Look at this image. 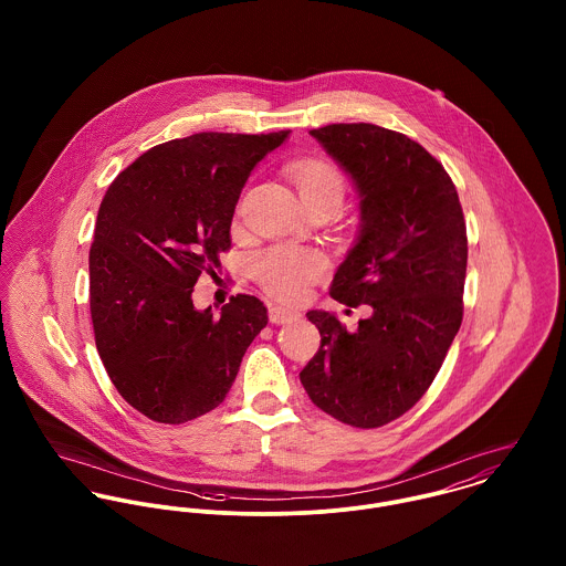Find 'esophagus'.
<instances>
[{"label":"esophagus","mask_w":566,"mask_h":566,"mask_svg":"<svg viewBox=\"0 0 566 566\" xmlns=\"http://www.w3.org/2000/svg\"><path fill=\"white\" fill-rule=\"evenodd\" d=\"M296 314L292 310H285V307H270V323L272 324H285L290 323Z\"/></svg>","instance_id":"esophagus-1"}]
</instances>
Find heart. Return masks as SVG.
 I'll use <instances>...</instances> for the list:
<instances>
[{"label": "heart", "mask_w": 566, "mask_h": 566, "mask_svg": "<svg viewBox=\"0 0 566 566\" xmlns=\"http://www.w3.org/2000/svg\"><path fill=\"white\" fill-rule=\"evenodd\" d=\"M290 176L307 207L344 198V176L333 163L307 159L290 165ZM326 261L318 250L310 248H270L252 259L256 283L279 301H294L305 292V285L324 270Z\"/></svg>", "instance_id": "obj_1"}]
</instances>
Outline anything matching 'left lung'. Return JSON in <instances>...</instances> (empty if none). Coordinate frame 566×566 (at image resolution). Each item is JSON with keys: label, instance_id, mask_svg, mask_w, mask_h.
Masks as SVG:
<instances>
[{"label": "left lung", "instance_id": "8db88e82", "mask_svg": "<svg viewBox=\"0 0 566 566\" xmlns=\"http://www.w3.org/2000/svg\"><path fill=\"white\" fill-rule=\"evenodd\" d=\"M310 135L359 198V231L331 296L370 316L348 331L331 312H310L323 339L301 384L333 418L375 429L418 403L460 331L464 213L444 167L401 133L331 124Z\"/></svg>", "mask_w": 566, "mask_h": 566}]
</instances>
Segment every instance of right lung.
<instances>
[{"label": "right lung", "instance_id": "add662e5", "mask_svg": "<svg viewBox=\"0 0 566 566\" xmlns=\"http://www.w3.org/2000/svg\"><path fill=\"white\" fill-rule=\"evenodd\" d=\"M287 137L165 142L128 165L99 205L88 252L95 346L117 392L150 420L180 424L216 409L268 324L254 296L238 294L213 316L193 307L191 292L231 248L250 171Z\"/></svg>", "mask_w": 566, "mask_h": 566}]
</instances>
